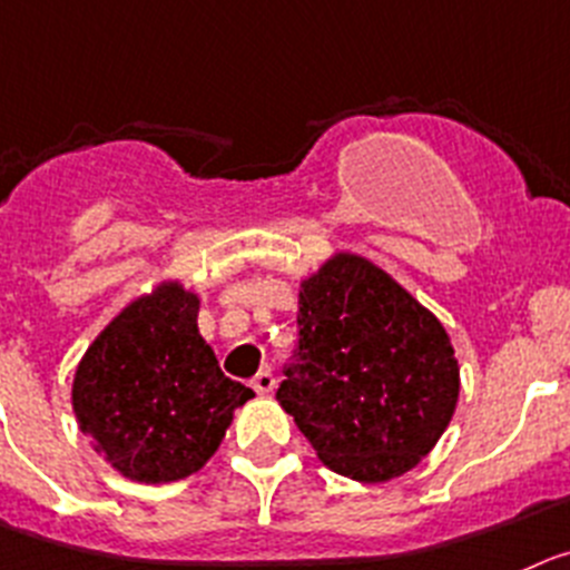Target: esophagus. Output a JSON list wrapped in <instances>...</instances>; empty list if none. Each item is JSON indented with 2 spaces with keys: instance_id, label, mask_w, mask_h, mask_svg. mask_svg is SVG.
I'll return each instance as SVG.
<instances>
[{
  "instance_id": "obj_1",
  "label": "esophagus",
  "mask_w": 570,
  "mask_h": 570,
  "mask_svg": "<svg viewBox=\"0 0 570 570\" xmlns=\"http://www.w3.org/2000/svg\"><path fill=\"white\" fill-rule=\"evenodd\" d=\"M249 385H253V391L261 393V396H267V393H273L275 391L273 371H258V374L253 376V382H249Z\"/></svg>"
}]
</instances>
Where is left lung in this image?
Masks as SVG:
<instances>
[{
	"label": "left lung",
	"mask_w": 570,
	"mask_h": 570,
	"mask_svg": "<svg viewBox=\"0 0 570 570\" xmlns=\"http://www.w3.org/2000/svg\"><path fill=\"white\" fill-rule=\"evenodd\" d=\"M297 328L275 396L317 459L363 483L413 470L459 402V360L439 317L368 258L337 253L301 281Z\"/></svg>",
	"instance_id": "obj_1"
}]
</instances>
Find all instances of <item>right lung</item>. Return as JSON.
Here are the masks:
<instances>
[{
  "label": "right lung",
  "mask_w": 570,
  "mask_h": 570,
  "mask_svg": "<svg viewBox=\"0 0 570 570\" xmlns=\"http://www.w3.org/2000/svg\"><path fill=\"white\" fill-rule=\"evenodd\" d=\"M199 297L177 281L131 301L78 363V428L120 475L188 478L219 450L233 411L255 393L222 374L202 340Z\"/></svg>",
  "instance_id": "obj_1"
}]
</instances>
